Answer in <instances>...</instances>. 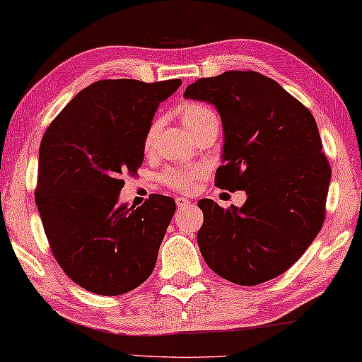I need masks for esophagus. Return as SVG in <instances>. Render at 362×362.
Segmentation results:
<instances>
[{"instance_id": "1", "label": "esophagus", "mask_w": 362, "mask_h": 362, "mask_svg": "<svg viewBox=\"0 0 362 362\" xmlns=\"http://www.w3.org/2000/svg\"><path fill=\"white\" fill-rule=\"evenodd\" d=\"M175 204H177V208H187V206H190V199L179 197V198H175Z\"/></svg>"}]
</instances>
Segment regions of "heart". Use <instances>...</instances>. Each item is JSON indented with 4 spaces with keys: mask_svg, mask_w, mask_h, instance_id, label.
<instances>
[{
    "mask_svg": "<svg viewBox=\"0 0 362 362\" xmlns=\"http://www.w3.org/2000/svg\"><path fill=\"white\" fill-rule=\"evenodd\" d=\"M179 115L182 118V123L190 132V134H195L199 129L209 125H219L218 115L209 107L198 104V102H185L180 105ZM156 129L158 127L151 125L146 133V146H151L153 143ZM202 175V169L199 167H182V169H169L163 174V182L167 187L174 188L179 192H188L192 190L193 182Z\"/></svg>",
    "mask_w": 362,
    "mask_h": 362,
    "instance_id": "heart-1",
    "label": "heart"
}]
</instances>
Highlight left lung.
Here are the masks:
<instances>
[{
  "label": "left lung",
  "instance_id": "1",
  "mask_svg": "<svg viewBox=\"0 0 362 362\" xmlns=\"http://www.w3.org/2000/svg\"><path fill=\"white\" fill-rule=\"evenodd\" d=\"M183 97L216 107L224 133L216 185L247 195L240 208L198 202L204 262L240 286L279 276L309 249L325 219L332 170L315 118L276 81L255 71L202 78Z\"/></svg>",
  "mask_w": 362,
  "mask_h": 362
}]
</instances>
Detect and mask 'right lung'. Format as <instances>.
Here are the masks:
<instances>
[{"mask_svg": "<svg viewBox=\"0 0 362 362\" xmlns=\"http://www.w3.org/2000/svg\"><path fill=\"white\" fill-rule=\"evenodd\" d=\"M180 79H104L68 102L43 134L35 203L52 252L81 288L120 296L146 281L175 213L170 197L118 203L144 159L146 133Z\"/></svg>", "mask_w": 362, "mask_h": 362, "instance_id": "right-lung-1", "label": "right lung"}]
</instances>
